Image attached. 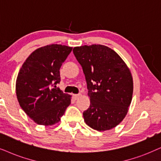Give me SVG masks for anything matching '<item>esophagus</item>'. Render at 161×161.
Wrapping results in <instances>:
<instances>
[{"mask_svg":"<svg viewBox=\"0 0 161 161\" xmlns=\"http://www.w3.org/2000/svg\"><path fill=\"white\" fill-rule=\"evenodd\" d=\"M81 97V94L80 93H78V94H74V99H79V97Z\"/></svg>","mask_w":161,"mask_h":161,"instance_id":"34e87169","label":"esophagus"}]
</instances>
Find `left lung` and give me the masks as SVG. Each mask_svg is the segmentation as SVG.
<instances>
[{
	"mask_svg": "<svg viewBox=\"0 0 161 161\" xmlns=\"http://www.w3.org/2000/svg\"><path fill=\"white\" fill-rule=\"evenodd\" d=\"M85 76L90 107L83 112L87 125L97 131L117 126L131 104L133 80L125 63L106 46L93 44L73 50Z\"/></svg>",
	"mask_w": 161,
	"mask_h": 161,
	"instance_id": "1",
	"label": "left lung"
}]
</instances>
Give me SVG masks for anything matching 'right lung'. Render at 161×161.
Returning a JSON list of instances; mask_svg holds the SVG:
<instances>
[{"instance_id":"obj_1","label":"right lung","mask_w":161,"mask_h":161,"mask_svg":"<svg viewBox=\"0 0 161 161\" xmlns=\"http://www.w3.org/2000/svg\"><path fill=\"white\" fill-rule=\"evenodd\" d=\"M72 47L61 44L42 47L32 52L18 73L16 94L20 106L38 125L60 121L70 104V96L57 87L59 69Z\"/></svg>"}]
</instances>
